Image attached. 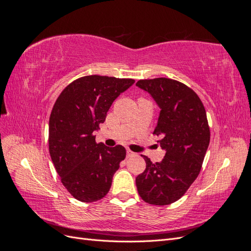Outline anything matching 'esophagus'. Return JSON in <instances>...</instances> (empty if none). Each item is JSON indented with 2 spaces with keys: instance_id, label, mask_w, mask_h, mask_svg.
<instances>
[{
  "instance_id": "34e87169",
  "label": "esophagus",
  "mask_w": 251,
  "mask_h": 251,
  "mask_svg": "<svg viewBox=\"0 0 251 251\" xmlns=\"http://www.w3.org/2000/svg\"><path fill=\"white\" fill-rule=\"evenodd\" d=\"M135 155H136V154L133 153L132 151H130V150L126 151V156H127V157H133V156H135Z\"/></svg>"
}]
</instances>
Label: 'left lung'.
Segmentation results:
<instances>
[{
	"label": "left lung",
	"instance_id": "8db88e82",
	"mask_svg": "<svg viewBox=\"0 0 251 251\" xmlns=\"http://www.w3.org/2000/svg\"><path fill=\"white\" fill-rule=\"evenodd\" d=\"M160 108L154 134L165 151L161 162L142 156L147 168L136 178L141 199L153 205H169L183 196L201 171L210 132L204 105L194 91L178 80L159 77L140 79Z\"/></svg>",
	"mask_w": 251,
	"mask_h": 251
}]
</instances>
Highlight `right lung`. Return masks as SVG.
<instances>
[{
    "label": "right lung",
    "instance_id": "obj_1",
    "mask_svg": "<svg viewBox=\"0 0 251 251\" xmlns=\"http://www.w3.org/2000/svg\"><path fill=\"white\" fill-rule=\"evenodd\" d=\"M135 82L132 78L88 75L59 94L49 119V153L63 185L75 199L95 202L110 191L126 158L123 146L95 141L113 101Z\"/></svg>",
    "mask_w": 251,
    "mask_h": 251
}]
</instances>
